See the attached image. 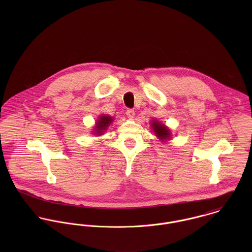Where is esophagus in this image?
Returning a JSON list of instances; mask_svg holds the SVG:
<instances>
[{
	"instance_id": "1",
	"label": "esophagus",
	"mask_w": 252,
	"mask_h": 252,
	"mask_svg": "<svg viewBox=\"0 0 252 252\" xmlns=\"http://www.w3.org/2000/svg\"><path fill=\"white\" fill-rule=\"evenodd\" d=\"M126 115L129 117V118H134L135 116V110L132 109V108H128L126 110Z\"/></svg>"
}]
</instances>
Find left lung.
Here are the masks:
<instances>
[{"label":"left lung","instance_id":"8db88e82","mask_svg":"<svg viewBox=\"0 0 252 252\" xmlns=\"http://www.w3.org/2000/svg\"><path fill=\"white\" fill-rule=\"evenodd\" d=\"M152 128H153L154 133L156 134V136L159 139L163 140V141L164 140H168L170 138V136H171L170 130L167 127H165L164 125H162L159 122H157V121H154L152 123Z\"/></svg>","mask_w":252,"mask_h":252}]
</instances>
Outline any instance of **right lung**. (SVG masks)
<instances>
[{"mask_svg": "<svg viewBox=\"0 0 252 252\" xmlns=\"http://www.w3.org/2000/svg\"><path fill=\"white\" fill-rule=\"evenodd\" d=\"M112 122V118L109 117L108 115H102L100 116V119L97 122L96 126V134L101 135L104 130L108 128V125Z\"/></svg>", "mask_w": 252, "mask_h": 252, "instance_id": "obj_1", "label": "right lung"}]
</instances>
